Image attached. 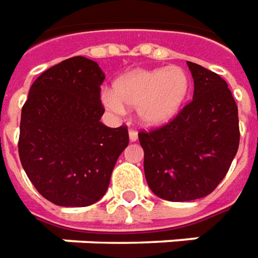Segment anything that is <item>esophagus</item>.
<instances>
[{
  "instance_id": "esophagus-1",
  "label": "esophagus",
  "mask_w": 258,
  "mask_h": 258,
  "mask_svg": "<svg viewBox=\"0 0 258 258\" xmlns=\"http://www.w3.org/2000/svg\"><path fill=\"white\" fill-rule=\"evenodd\" d=\"M129 140L131 142H136L138 140V132L136 131H129Z\"/></svg>"
}]
</instances>
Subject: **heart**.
<instances>
[{"label": "heart", "mask_w": 258, "mask_h": 258, "mask_svg": "<svg viewBox=\"0 0 258 258\" xmlns=\"http://www.w3.org/2000/svg\"><path fill=\"white\" fill-rule=\"evenodd\" d=\"M188 94L186 73L177 66H170L127 73L115 81L113 92H102V101L108 109L116 113L123 112V105L138 108L142 123L163 126L180 113Z\"/></svg>", "instance_id": "b5f03b06"}]
</instances>
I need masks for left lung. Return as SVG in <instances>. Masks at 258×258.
<instances>
[{
    "label": "left lung",
    "instance_id": "left-lung-1",
    "mask_svg": "<svg viewBox=\"0 0 258 258\" xmlns=\"http://www.w3.org/2000/svg\"><path fill=\"white\" fill-rule=\"evenodd\" d=\"M194 98L161 127L139 133L145 175L159 198L173 202L204 198L219 185L239 149V116L226 81L186 61Z\"/></svg>",
    "mask_w": 258,
    "mask_h": 258
}]
</instances>
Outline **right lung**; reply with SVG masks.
<instances>
[{
	"label": "right lung",
	"mask_w": 258,
	"mask_h": 258,
	"mask_svg": "<svg viewBox=\"0 0 258 258\" xmlns=\"http://www.w3.org/2000/svg\"><path fill=\"white\" fill-rule=\"evenodd\" d=\"M104 80L94 60L67 58L35 80L22 106L19 159L37 192L58 207L101 200L129 145L126 126L99 122Z\"/></svg>",
	"instance_id": "obj_1"
}]
</instances>
